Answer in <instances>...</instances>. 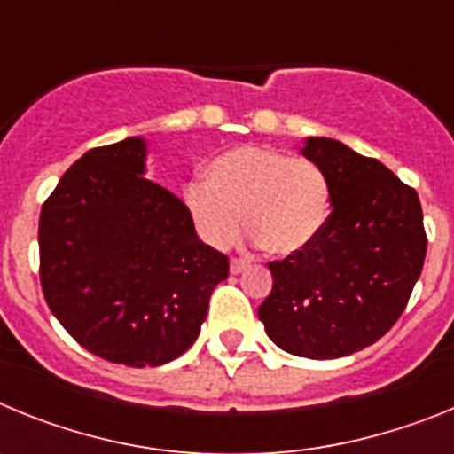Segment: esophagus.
Returning a JSON list of instances; mask_svg holds the SVG:
<instances>
[{
    "mask_svg": "<svg viewBox=\"0 0 454 454\" xmlns=\"http://www.w3.org/2000/svg\"><path fill=\"white\" fill-rule=\"evenodd\" d=\"M247 266H250V263H247L246 259H231V275H239V272L246 270Z\"/></svg>",
    "mask_w": 454,
    "mask_h": 454,
    "instance_id": "esophagus-1",
    "label": "esophagus"
}]
</instances>
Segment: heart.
I'll return each instance as SVG.
<instances>
[{"mask_svg":"<svg viewBox=\"0 0 454 454\" xmlns=\"http://www.w3.org/2000/svg\"><path fill=\"white\" fill-rule=\"evenodd\" d=\"M192 230L215 250L234 246L243 215L250 240L275 254H295L320 234L330 215V184L311 159L266 145L224 152L207 179H191L182 192Z\"/></svg>","mask_w":454,"mask_h":454,"instance_id":"b5f03b06","label":"heart"}]
</instances>
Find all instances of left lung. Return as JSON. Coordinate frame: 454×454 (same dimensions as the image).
Returning <instances> with one entry per match:
<instances>
[{
	"label": "left lung",
	"instance_id": "obj_1",
	"mask_svg": "<svg viewBox=\"0 0 454 454\" xmlns=\"http://www.w3.org/2000/svg\"><path fill=\"white\" fill-rule=\"evenodd\" d=\"M325 172L332 214L304 250L270 262L272 291L259 320L275 346L339 359L372 346L409 302L427 250L416 191L387 166L334 138H307Z\"/></svg>",
	"mask_w": 454,
	"mask_h": 454
}]
</instances>
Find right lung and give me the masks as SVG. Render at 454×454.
<instances>
[{"instance_id": "add662e5", "label": "right lung", "mask_w": 454, "mask_h": 454, "mask_svg": "<svg viewBox=\"0 0 454 454\" xmlns=\"http://www.w3.org/2000/svg\"><path fill=\"white\" fill-rule=\"evenodd\" d=\"M138 136L88 150L43 204L40 284L92 355L161 366L195 343L230 259L202 243L182 200L145 177Z\"/></svg>"}]
</instances>
